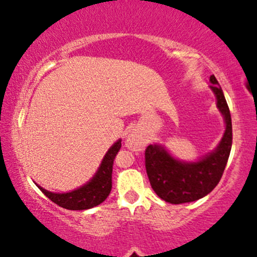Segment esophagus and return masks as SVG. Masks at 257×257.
Returning <instances> with one entry per match:
<instances>
[{
    "label": "esophagus",
    "instance_id": "34e87169",
    "mask_svg": "<svg viewBox=\"0 0 257 257\" xmlns=\"http://www.w3.org/2000/svg\"><path fill=\"white\" fill-rule=\"evenodd\" d=\"M125 145L128 149H131L132 151H141L146 145V140L141 137L139 133L131 132L126 135Z\"/></svg>",
    "mask_w": 257,
    "mask_h": 257
}]
</instances>
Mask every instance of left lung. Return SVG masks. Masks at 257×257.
<instances>
[{"instance_id": "1", "label": "left lung", "mask_w": 257, "mask_h": 257, "mask_svg": "<svg viewBox=\"0 0 257 257\" xmlns=\"http://www.w3.org/2000/svg\"><path fill=\"white\" fill-rule=\"evenodd\" d=\"M210 89L216 98V106L223 116L226 131L213 152L196 162L174 158L166 147L153 144L145 151V166L150 184L159 198L172 204L198 200L219 184L232 147V119L223 91L214 75Z\"/></svg>"}]
</instances>
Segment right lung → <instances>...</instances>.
<instances>
[{
    "label": "right lung",
    "mask_w": 257,
    "mask_h": 257,
    "mask_svg": "<svg viewBox=\"0 0 257 257\" xmlns=\"http://www.w3.org/2000/svg\"><path fill=\"white\" fill-rule=\"evenodd\" d=\"M120 139L112 145L102 158L101 164L96 170L95 175L87 184L76 188L71 192L54 193L44 190L38 186L42 192L55 204L69 210H85L101 204L107 198L112 188V167L113 159L118 153L120 146Z\"/></svg>",
    "instance_id": "obj_1"
}]
</instances>
